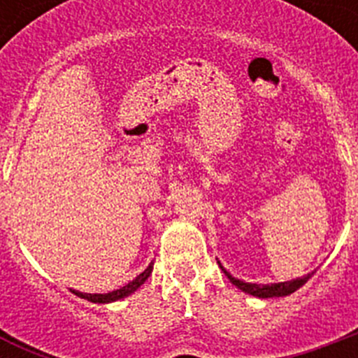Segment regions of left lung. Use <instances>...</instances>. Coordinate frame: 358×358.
<instances>
[{
	"label": "left lung",
	"instance_id": "obj_1",
	"mask_svg": "<svg viewBox=\"0 0 358 358\" xmlns=\"http://www.w3.org/2000/svg\"><path fill=\"white\" fill-rule=\"evenodd\" d=\"M218 265H220V262H218ZM220 268H222L224 274L229 278L231 283H233L235 287H238L242 292L251 294V296H256V297H262V299H265V297L289 296V294L296 292L299 287L305 285L306 281L314 276V273H315V271H312V273H308L306 276L296 278V280H290V281H281V283H267V285H258V283H245V281L238 280V278H233L229 273H227L226 268L222 267V265H220Z\"/></svg>",
	"mask_w": 358,
	"mask_h": 358
}]
</instances>
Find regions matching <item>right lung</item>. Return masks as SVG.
Listing matches in <instances>:
<instances>
[{
	"label": "right lung",
	"instance_id": "right-lung-1",
	"mask_svg": "<svg viewBox=\"0 0 358 358\" xmlns=\"http://www.w3.org/2000/svg\"><path fill=\"white\" fill-rule=\"evenodd\" d=\"M152 267H154V262H150L148 264V267L145 268L143 273L140 274V276H136L134 280L129 281L127 285H123L122 289L118 290H113V292H107V294H85V292H78V290H73L71 292L75 294V296L82 297V299H87V301L91 303H113V301H118V299H123V297L131 296L132 292H136V290L140 289L141 285H143L145 281L148 280V276L152 274Z\"/></svg>",
	"mask_w": 358,
	"mask_h": 358
}]
</instances>
